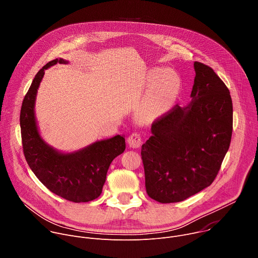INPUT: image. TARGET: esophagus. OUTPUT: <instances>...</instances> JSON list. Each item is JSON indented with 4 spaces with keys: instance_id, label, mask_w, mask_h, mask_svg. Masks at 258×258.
I'll list each match as a JSON object with an SVG mask.
<instances>
[{
    "instance_id": "esophagus-1",
    "label": "esophagus",
    "mask_w": 258,
    "mask_h": 258,
    "mask_svg": "<svg viewBox=\"0 0 258 258\" xmlns=\"http://www.w3.org/2000/svg\"><path fill=\"white\" fill-rule=\"evenodd\" d=\"M127 144L132 148H139V147L142 145V137L139 133H133L130 135L127 138Z\"/></svg>"
}]
</instances>
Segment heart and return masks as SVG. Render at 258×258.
Instances as JSON below:
<instances>
[{
  "instance_id": "obj_1",
  "label": "heart",
  "mask_w": 258,
  "mask_h": 258,
  "mask_svg": "<svg viewBox=\"0 0 258 258\" xmlns=\"http://www.w3.org/2000/svg\"><path fill=\"white\" fill-rule=\"evenodd\" d=\"M148 86L153 89L140 108L139 114L145 120H151L164 113L175 96L176 82L171 71L156 69L150 72Z\"/></svg>"
}]
</instances>
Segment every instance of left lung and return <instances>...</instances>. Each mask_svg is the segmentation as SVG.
I'll use <instances>...</instances> for the list:
<instances>
[{"label": "left lung", "instance_id": "obj_1", "mask_svg": "<svg viewBox=\"0 0 258 258\" xmlns=\"http://www.w3.org/2000/svg\"><path fill=\"white\" fill-rule=\"evenodd\" d=\"M194 68L190 104L156 118L142 145L146 191L160 203L183 201L210 186L231 144L230 91L208 65L196 61Z\"/></svg>", "mask_w": 258, "mask_h": 258}]
</instances>
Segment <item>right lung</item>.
I'll return each mask as SVG.
<instances>
[{"label":"right lung","mask_w":258,"mask_h":258,"mask_svg":"<svg viewBox=\"0 0 258 258\" xmlns=\"http://www.w3.org/2000/svg\"><path fill=\"white\" fill-rule=\"evenodd\" d=\"M55 59L39 70L29 87L20 110V128L25 159L45 187L52 193L76 203L97 199L106 180L110 163L125 150L121 136L96 142L75 153L63 154L47 145L41 138L34 117V101L45 69L56 63Z\"/></svg>","instance_id":"1"}]
</instances>
